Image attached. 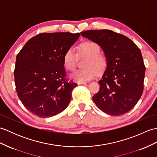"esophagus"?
Here are the masks:
<instances>
[{
	"label": "esophagus",
	"mask_w": 157,
	"mask_h": 157,
	"mask_svg": "<svg viewBox=\"0 0 157 157\" xmlns=\"http://www.w3.org/2000/svg\"><path fill=\"white\" fill-rule=\"evenodd\" d=\"M87 82H78V85H83V84H86Z\"/></svg>",
	"instance_id": "obj_1"
}]
</instances>
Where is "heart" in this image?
Listing matches in <instances>:
<instances>
[{"label": "heart", "mask_w": 157, "mask_h": 157, "mask_svg": "<svg viewBox=\"0 0 157 157\" xmlns=\"http://www.w3.org/2000/svg\"><path fill=\"white\" fill-rule=\"evenodd\" d=\"M101 47L95 41H87L82 43L78 47L76 53L74 48H69L63 56V65L69 71L75 70L78 56L86 57L83 61V69L75 71L71 77L79 82L93 79L96 74H101L108 66L107 58L101 54Z\"/></svg>", "instance_id": "b5f03b06"}]
</instances>
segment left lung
Segmentation results:
<instances>
[{
    "label": "left lung",
    "mask_w": 157,
    "mask_h": 157,
    "mask_svg": "<svg viewBox=\"0 0 157 157\" xmlns=\"http://www.w3.org/2000/svg\"><path fill=\"white\" fill-rule=\"evenodd\" d=\"M81 35L98 43L108 60L94 101L108 114H124L143 92L146 67L140 49L126 36L107 29L83 31Z\"/></svg>",
    "instance_id": "1"
}]
</instances>
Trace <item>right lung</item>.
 I'll return each mask as SVG.
<instances>
[{"label":"right lung","mask_w":157,"mask_h":157,"mask_svg":"<svg viewBox=\"0 0 157 157\" xmlns=\"http://www.w3.org/2000/svg\"><path fill=\"white\" fill-rule=\"evenodd\" d=\"M79 35L40 33L29 39L17 54L14 71L17 93L32 114L49 118L67 107L78 84L65 79L63 56Z\"/></svg>","instance_id":"right-lung-1"}]
</instances>
